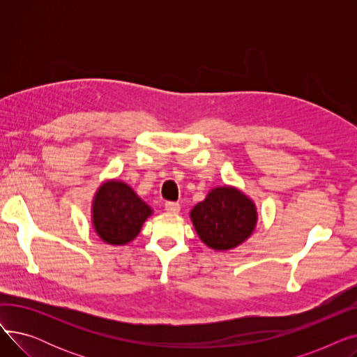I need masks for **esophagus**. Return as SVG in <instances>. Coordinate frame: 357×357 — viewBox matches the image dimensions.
I'll return each instance as SVG.
<instances>
[{
  "instance_id": "esophagus-1",
  "label": "esophagus",
  "mask_w": 357,
  "mask_h": 357,
  "mask_svg": "<svg viewBox=\"0 0 357 357\" xmlns=\"http://www.w3.org/2000/svg\"><path fill=\"white\" fill-rule=\"evenodd\" d=\"M165 210L167 213H174V214H178L181 211V205L179 202H174V201H167L165 202Z\"/></svg>"
}]
</instances>
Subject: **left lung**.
<instances>
[{"label":"left lung","mask_w":357,"mask_h":357,"mask_svg":"<svg viewBox=\"0 0 357 357\" xmlns=\"http://www.w3.org/2000/svg\"><path fill=\"white\" fill-rule=\"evenodd\" d=\"M199 238L214 250H230L245 241L255 230V204L236 188L213 190L191 211Z\"/></svg>","instance_id":"8db88e82"}]
</instances>
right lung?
<instances>
[{
  "label": "right lung",
  "mask_w": 357,
  "mask_h": 357,
  "mask_svg": "<svg viewBox=\"0 0 357 357\" xmlns=\"http://www.w3.org/2000/svg\"><path fill=\"white\" fill-rule=\"evenodd\" d=\"M152 208L128 185L109 181L100 186L92 205V222L108 245H127L143 226Z\"/></svg>",
  "instance_id": "right-lung-1"
}]
</instances>
